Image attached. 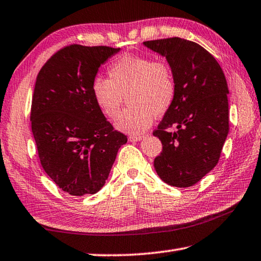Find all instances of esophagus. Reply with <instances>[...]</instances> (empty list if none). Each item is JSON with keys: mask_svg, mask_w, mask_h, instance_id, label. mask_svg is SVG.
<instances>
[{"mask_svg": "<svg viewBox=\"0 0 261 261\" xmlns=\"http://www.w3.org/2000/svg\"><path fill=\"white\" fill-rule=\"evenodd\" d=\"M143 138H144V136L137 135V136H130L129 137V140L130 141H139V140H141Z\"/></svg>", "mask_w": 261, "mask_h": 261, "instance_id": "34e87169", "label": "esophagus"}]
</instances>
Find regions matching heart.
I'll use <instances>...</instances> for the list:
<instances>
[{
  "mask_svg": "<svg viewBox=\"0 0 261 261\" xmlns=\"http://www.w3.org/2000/svg\"><path fill=\"white\" fill-rule=\"evenodd\" d=\"M109 77H95L91 92L106 116L115 118L125 96L129 106L116 121L117 129L139 135L151 126L154 116L165 115L176 96L173 69L166 60L146 55H124L108 70Z\"/></svg>",
  "mask_w": 261,
  "mask_h": 261,
  "instance_id": "b5f03b06",
  "label": "heart"
}]
</instances>
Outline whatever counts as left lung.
Returning <instances> with one entry per match:
<instances>
[{"label": "left lung", "mask_w": 261, "mask_h": 261, "mask_svg": "<svg viewBox=\"0 0 261 261\" xmlns=\"http://www.w3.org/2000/svg\"><path fill=\"white\" fill-rule=\"evenodd\" d=\"M144 45L166 56L176 83L174 102L153 132L162 143L154 168L167 184L192 187L218 165L228 136L226 77L213 55L193 41L174 37Z\"/></svg>", "instance_id": "1"}]
</instances>
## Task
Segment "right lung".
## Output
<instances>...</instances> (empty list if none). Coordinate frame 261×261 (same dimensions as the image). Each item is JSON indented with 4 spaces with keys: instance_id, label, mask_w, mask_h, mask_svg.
Instances as JSON below:
<instances>
[{
    "instance_id": "add662e5",
    "label": "right lung",
    "mask_w": 261,
    "mask_h": 261,
    "mask_svg": "<svg viewBox=\"0 0 261 261\" xmlns=\"http://www.w3.org/2000/svg\"><path fill=\"white\" fill-rule=\"evenodd\" d=\"M118 51L70 45L56 51L38 73L30 118L39 159L46 174L71 196L98 192L118 148L127 141L114 130L91 92L100 65Z\"/></svg>"
}]
</instances>
